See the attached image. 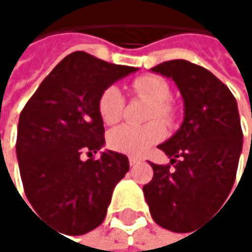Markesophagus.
<instances>
[{
	"label": "esophagus",
	"mask_w": 252,
	"mask_h": 252,
	"mask_svg": "<svg viewBox=\"0 0 252 252\" xmlns=\"http://www.w3.org/2000/svg\"><path fill=\"white\" fill-rule=\"evenodd\" d=\"M140 162H141V160L137 159V158H129V165H131V166H135V165H138Z\"/></svg>",
	"instance_id": "34e87169"
}]
</instances>
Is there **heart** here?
Instances as JSON below:
<instances>
[{
  "label": "heart",
  "mask_w": 252,
  "mask_h": 252,
  "mask_svg": "<svg viewBox=\"0 0 252 252\" xmlns=\"http://www.w3.org/2000/svg\"><path fill=\"white\" fill-rule=\"evenodd\" d=\"M132 90L137 96L152 100V106L147 112V121L144 126H126L112 129L108 135V146L118 153L132 158L144 156L155 144L162 141L166 135L164 124L172 126L178 120V109L169 100L172 90L169 83L156 74H143L132 81ZM97 109L102 121L108 126H114L124 118L126 97L120 87H106L97 102ZM159 121L158 122L157 120ZM162 121L163 125L160 123Z\"/></svg>",
  "instance_id": "1"
}]
</instances>
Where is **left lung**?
<instances>
[{"mask_svg":"<svg viewBox=\"0 0 252 252\" xmlns=\"http://www.w3.org/2000/svg\"><path fill=\"white\" fill-rule=\"evenodd\" d=\"M152 71L175 81L185 117L175 135L159 146L171 163H152L153 178L143 191L159 226L188 232L222 206L233 187L242 150L238 106L226 84L189 61H166Z\"/></svg>","mask_w":252,"mask_h":252,"instance_id":"obj_1","label":"left lung"}]
</instances>
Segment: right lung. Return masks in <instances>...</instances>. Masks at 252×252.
Instances as JSON below:
<instances>
[{"mask_svg":"<svg viewBox=\"0 0 252 252\" xmlns=\"http://www.w3.org/2000/svg\"><path fill=\"white\" fill-rule=\"evenodd\" d=\"M135 70L73 52L20 114L16 152L26 197L39 216L67 235L87 233L103 222L112 191L129 169L126 155H93L105 143L99 97Z\"/></svg>","mask_w":252,"mask_h":252,"instance_id":"right-lung-1","label":"right lung"}]
</instances>
